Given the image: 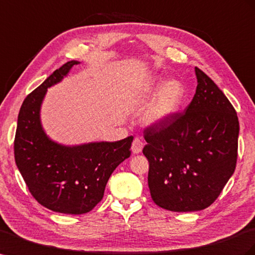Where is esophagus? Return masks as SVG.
<instances>
[{
	"instance_id": "esophagus-1",
	"label": "esophagus",
	"mask_w": 255,
	"mask_h": 255,
	"mask_svg": "<svg viewBox=\"0 0 255 255\" xmlns=\"http://www.w3.org/2000/svg\"><path fill=\"white\" fill-rule=\"evenodd\" d=\"M142 146H143L142 141H141L139 138H135V139L133 140V143H132V152H133L134 154H137V153L141 152Z\"/></svg>"
}]
</instances>
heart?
Masks as SVG:
<instances>
[{"label": "heart", "mask_w": 255, "mask_h": 255, "mask_svg": "<svg viewBox=\"0 0 255 255\" xmlns=\"http://www.w3.org/2000/svg\"><path fill=\"white\" fill-rule=\"evenodd\" d=\"M153 97L152 102L144 115L147 126L156 127L173 119L180 111L185 100V88L180 80L152 77L141 92L142 98Z\"/></svg>", "instance_id": "heart-1"}]
</instances>
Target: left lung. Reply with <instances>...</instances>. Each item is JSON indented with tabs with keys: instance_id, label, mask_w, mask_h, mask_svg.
Masks as SVG:
<instances>
[{
	"instance_id": "obj_1",
	"label": "left lung",
	"mask_w": 255,
	"mask_h": 255,
	"mask_svg": "<svg viewBox=\"0 0 255 255\" xmlns=\"http://www.w3.org/2000/svg\"><path fill=\"white\" fill-rule=\"evenodd\" d=\"M195 75L196 92L183 113L143 135L151 197L170 211L209 207L236 167L237 114L207 75L197 67Z\"/></svg>"
}]
</instances>
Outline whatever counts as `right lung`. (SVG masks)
Instances as JSON below:
<instances>
[{
    "label": "right lung",
    "instance_id": "add662e5",
    "mask_svg": "<svg viewBox=\"0 0 255 255\" xmlns=\"http://www.w3.org/2000/svg\"><path fill=\"white\" fill-rule=\"evenodd\" d=\"M79 61L54 71L26 96L18 115L13 142L15 161L29 191L52 211L82 215L104 196L113 171L130 155L133 136L118 141H93L66 146L52 140L40 121L47 89L59 84Z\"/></svg>",
    "mask_w": 255,
    "mask_h": 255
}]
</instances>
